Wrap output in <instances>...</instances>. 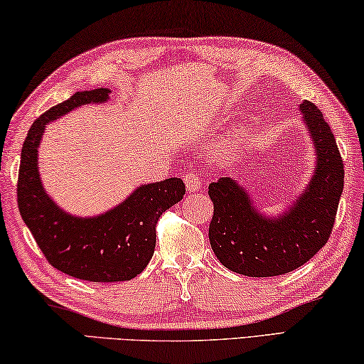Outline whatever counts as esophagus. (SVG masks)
Returning <instances> with one entry per match:
<instances>
[{"label":"esophagus","instance_id":"1","mask_svg":"<svg viewBox=\"0 0 364 364\" xmlns=\"http://www.w3.org/2000/svg\"><path fill=\"white\" fill-rule=\"evenodd\" d=\"M183 182H186V187L188 192H196V190L201 187V183H203L201 182V176L195 171L187 172V174L183 176Z\"/></svg>","mask_w":364,"mask_h":364}]
</instances>
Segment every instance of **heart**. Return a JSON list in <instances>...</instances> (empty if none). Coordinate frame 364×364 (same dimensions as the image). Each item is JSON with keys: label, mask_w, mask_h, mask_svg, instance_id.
<instances>
[{"label": "heart", "mask_w": 364, "mask_h": 364, "mask_svg": "<svg viewBox=\"0 0 364 364\" xmlns=\"http://www.w3.org/2000/svg\"><path fill=\"white\" fill-rule=\"evenodd\" d=\"M218 150H219V151H223V153H225V151H230V150H232V143H223L221 146H218Z\"/></svg>", "instance_id": "obj_1"}]
</instances>
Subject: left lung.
<instances>
[{
  "instance_id": "obj_1",
  "label": "left lung",
  "mask_w": 364,
  "mask_h": 364,
  "mask_svg": "<svg viewBox=\"0 0 364 364\" xmlns=\"http://www.w3.org/2000/svg\"><path fill=\"white\" fill-rule=\"evenodd\" d=\"M300 111L316 153V166L305 190L282 216H264L247 188L232 177H221L208 187L214 205L211 248L237 274H287L311 259L329 240L343 190L342 156L318 106L305 100Z\"/></svg>"
}]
</instances>
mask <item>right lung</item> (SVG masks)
Wrapping results in <instances>:
<instances>
[{
	"label": "right lung",
	"instance_id": "obj_1",
	"mask_svg": "<svg viewBox=\"0 0 364 364\" xmlns=\"http://www.w3.org/2000/svg\"><path fill=\"white\" fill-rule=\"evenodd\" d=\"M111 90L77 92L32 124L21 153L17 203L23 223L53 267L90 282L130 281L150 263L156 224L186 195L182 178L136 187L122 203L98 216L80 218L59 208L46 193L38 171V146L51 121L83 105L105 103Z\"/></svg>",
	"mask_w": 364,
	"mask_h": 364
}]
</instances>
